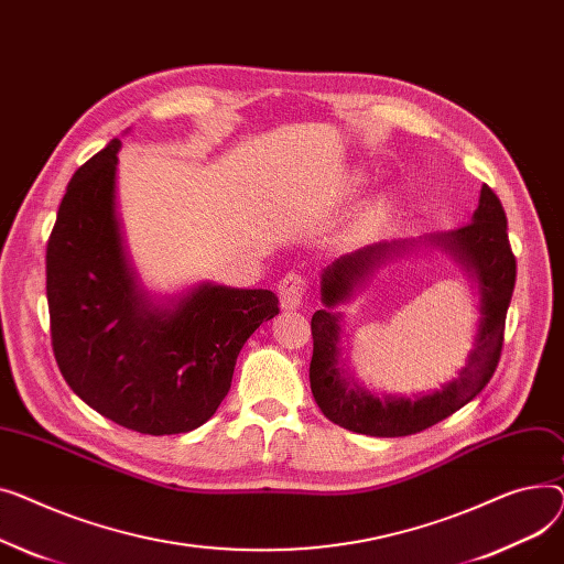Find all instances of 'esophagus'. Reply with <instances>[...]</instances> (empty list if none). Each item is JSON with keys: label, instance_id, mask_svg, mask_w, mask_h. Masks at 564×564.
<instances>
[{"label": "esophagus", "instance_id": "obj_1", "mask_svg": "<svg viewBox=\"0 0 564 564\" xmlns=\"http://www.w3.org/2000/svg\"><path fill=\"white\" fill-rule=\"evenodd\" d=\"M310 289V278L303 271H291L286 273L280 284H278V293H280V301L282 307L286 310H295L303 305V297Z\"/></svg>", "mask_w": 564, "mask_h": 564}]
</instances>
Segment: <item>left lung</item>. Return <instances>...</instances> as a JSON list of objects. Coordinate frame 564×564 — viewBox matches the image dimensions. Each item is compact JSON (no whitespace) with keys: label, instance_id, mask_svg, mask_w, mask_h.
Masks as SVG:
<instances>
[{"label":"left lung","instance_id":"1","mask_svg":"<svg viewBox=\"0 0 564 564\" xmlns=\"http://www.w3.org/2000/svg\"><path fill=\"white\" fill-rule=\"evenodd\" d=\"M435 243L448 248L480 282V329L467 367L457 380L442 391L421 399H376L361 391L355 382H346L339 371V316L329 314V307L344 303L352 286L361 282L380 259L401 243H373L352 254H344L333 267L323 271L321 297L327 310L312 316L314 355L310 364V382L314 401L321 412L352 433L371 437H408L435 425L465 408L487 387L496 367H499L506 316L512 301L517 280V259L508 239V218L499 195L482 184L474 220L453 229L451 235L435 237ZM401 250V248H399Z\"/></svg>","mask_w":564,"mask_h":564}]
</instances>
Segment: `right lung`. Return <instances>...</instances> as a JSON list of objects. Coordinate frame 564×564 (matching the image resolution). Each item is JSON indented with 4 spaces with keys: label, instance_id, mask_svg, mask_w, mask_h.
<instances>
[{
    "label": "right lung",
    "instance_id": "1",
    "mask_svg": "<svg viewBox=\"0 0 564 564\" xmlns=\"http://www.w3.org/2000/svg\"><path fill=\"white\" fill-rule=\"evenodd\" d=\"M120 141L73 175L47 241L52 350L79 399L141 435L188 433L214 416L254 329L280 314L269 289L203 284L173 312L148 310L116 218Z\"/></svg>",
    "mask_w": 564,
    "mask_h": 564
}]
</instances>
